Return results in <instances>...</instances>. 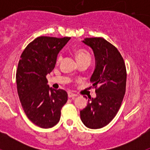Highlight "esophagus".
<instances>
[{"label":"esophagus","instance_id":"obj_1","mask_svg":"<svg viewBox=\"0 0 150 150\" xmlns=\"http://www.w3.org/2000/svg\"><path fill=\"white\" fill-rule=\"evenodd\" d=\"M67 95H68L69 98H75V97L76 96V94L72 93V92H71V91H69L68 93H67Z\"/></svg>","mask_w":150,"mask_h":150}]
</instances>
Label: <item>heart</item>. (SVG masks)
Segmentation results:
<instances>
[{
    "instance_id": "heart-1",
    "label": "heart",
    "mask_w": 150,
    "mask_h": 150,
    "mask_svg": "<svg viewBox=\"0 0 150 150\" xmlns=\"http://www.w3.org/2000/svg\"><path fill=\"white\" fill-rule=\"evenodd\" d=\"M76 60L78 61H81V60H89L91 59V57H90L89 53L88 52H86L84 50H79L76 53ZM62 59V56L59 55L57 59V61L59 62V61Z\"/></svg>"
}]
</instances>
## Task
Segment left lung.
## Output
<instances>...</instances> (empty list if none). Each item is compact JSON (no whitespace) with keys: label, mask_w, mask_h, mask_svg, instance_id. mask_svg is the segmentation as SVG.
<instances>
[{"label":"left lung","mask_w":150,"mask_h":150,"mask_svg":"<svg viewBox=\"0 0 150 150\" xmlns=\"http://www.w3.org/2000/svg\"><path fill=\"white\" fill-rule=\"evenodd\" d=\"M82 42L94 52L95 67L90 82L98 88L96 97L88 98L80 110V119L87 128L98 129L109 124L120 109L125 93L126 68L120 52L104 38H85Z\"/></svg>","instance_id":"8db88e82"}]
</instances>
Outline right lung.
<instances>
[{
    "label": "right lung",
    "mask_w": 150,
    "mask_h": 150,
    "mask_svg": "<svg viewBox=\"0 0 150 150\" xmlns=\"http://www.w3.org/2000/svg\"><path fill=\"white\" fill-rule=\"evenodd\" d=\"M70 39L39 37L28 45L18 62V98L28 118L40 128H51L59 122L67 100V92L50 87L46 76L54 69L59 52Z\"/></svg>",
    "instance_id": "add662e5"
}]
</instances>
